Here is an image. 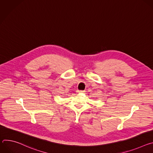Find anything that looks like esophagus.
I'll list each match as a JSON object with an SVG mask.
<instances>
[{
    "mask_svg": "<svg viewBox=\"0 0 153 153\" xmlns=\"http://www.w3.org/2000/svg\"><path fill=\"white\" fill-rule=\"evenodd\" d=\"M77 92L78 93H84L85 91H83V90H77Z\"/></svg>",
    "mask_w": 153,
    "mask_h": 153,
    "instance_id": "34e87169",
    "label": "esophagus"
}]
</instances>
